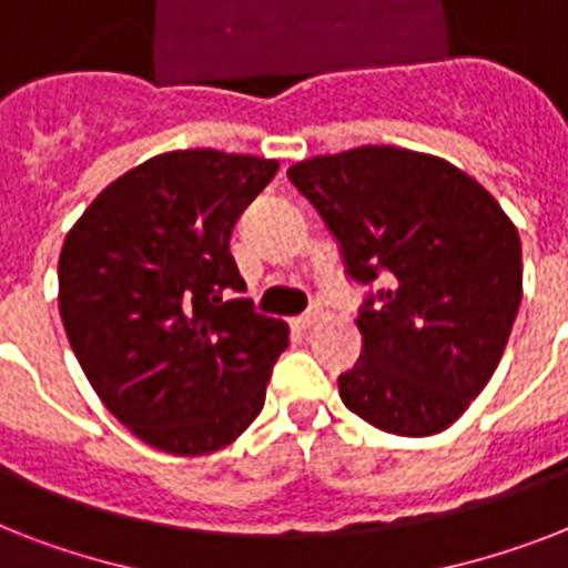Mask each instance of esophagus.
Here are the masks:
<instances>
[{
    "instance_id": "34e87169",
    "label": "esophagus",
    "mask_w": 568,
    "mask_h": 568,
    "mask_svg": "<svg viewBox=\"0 0 568 568\" xmlns=\"http://www.w3.org/2000/svg\"><path fill=\"white\" fill-rule=\"evenodd\" d=\"M321 318H324V310H318V306H312V310H306L301 315V318H297V327L310 329V327H315V324H318Z\"/></svg>"
}]
</instances>
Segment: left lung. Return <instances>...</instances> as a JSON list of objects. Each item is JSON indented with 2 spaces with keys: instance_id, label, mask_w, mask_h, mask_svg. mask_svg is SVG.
<instances>
[{
  "instance_id": "1",
  "label": "left lung",
  "mask_w": 568,
  "mask_h": 568,
  "mask_svg": "<svg viewBox=\"0 0 568 568\" xmlns=\"http://www.w3.org/2000/svg\"><path fill=\"white\" fill-rule=\"evenodd\" d=\"M336 235L347 276H383L338 377L351 413L395 436L457 422L501 363L521 303V241L495 196L436 155L356 146L288 168Z\"/></svg>"
}]
</instances>
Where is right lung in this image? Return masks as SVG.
<instances>
[{
	"label": "right lung",
	"mask_w": 568,
	"mask_h": 568,
	"mask_svg": "<svg viewBox=\"0 0 568 568\" xmlns=\"http://www.w3.org/2000/svg\"><path fill=\"white\" fill-rule=\"evenodd\" d=\"M274 159L176 150L93 200L58 258V310L93 392L138 439L176 457L230 445L265 406L285 321L235 297L241 212Z\"/></svg>",
	"instance_id": "right-lung-1"
}]
</instances>
